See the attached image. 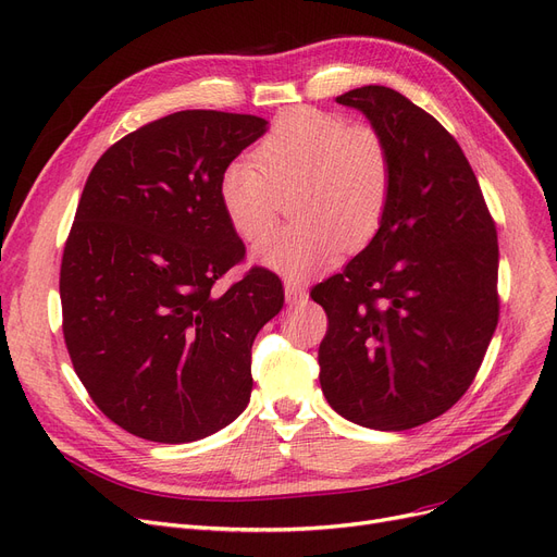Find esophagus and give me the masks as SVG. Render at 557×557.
<instances>
[{"instance_id":"34e87169","label":"esophagus","mask_w":557,"mask_h":557,"mask_svg":"<svg viewBox=\"0 0 557 557\" xmlns=\"http://www.w3.org/2000/svg\"><path fill=\"white\" fill-rule=\"evenodd\" d=\"M284 296L288 302H298L307 298V286L298 280H286L284 282Z\"/></svg>"}]
</instances>
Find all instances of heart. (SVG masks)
I'll return each mask as SVG.
<instances>
[{"mask_svg": "<svg viewBox=\"0 0 557 557\" xmlns=\"http://www.w3.org/2000/svg\"><path fill=\"white\" fill-rule=\"evenodd\" d=\"M255 161L234 159L223 168L219 200L236 236L255 244L277 223L280 196L292 193L298 223L255 250L257 261L288 277L327 269L346 244H369L389 211L394 154L367 120L292 109L261 136Z\"/></svg>", "mask_w": 557, "mask_h": 557, "instance_id": "1", "label": "heart"}]
</instances>
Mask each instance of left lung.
<instances>
[{
    "label": "left lung",
    "instance_id": "8db88e82",
    "mask_svg": "<svg viewBox=\"0 0 557 557\" xmlns=\"http://www.w3.org/2000/svg\"><path fill=\"white\" fill-rule=\"evenodd\" d=\"M389 140L386 219L344 273L311 288L327 313L319 380L352 423L409 430L471 386L498 323L496 223L457 140L386 86L336 98Z\"/></svg>",
    "mask_w": 557,
    "mask_h": 557
}]
</instances>
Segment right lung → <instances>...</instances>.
<instances>
[{
    "mask_svg": "<svg viewBox=\"0 0 557 557\" xmlns=\"http://www.w3.org/2000/svg\"><path fill=\"white\" fill-rule=\"evenodd\" d=\"M265 132L248 113L190 109L113 143L92 165L61 259L63 338L104 417L140 440L219 432L252 394V342L282 309L221 200L223 168Z\"/></svg>",
    "mask_w": 557,
    "mask_h": 557,
    "instance_id": "add662e5",
    "label": "right lung"
}]
</instances>
